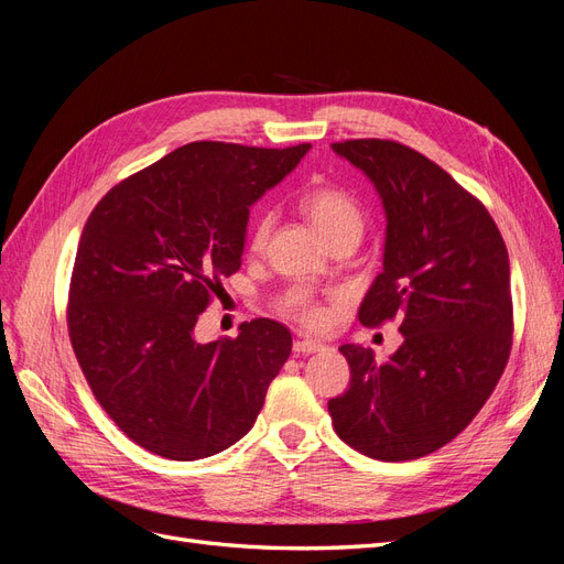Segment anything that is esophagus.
Wrapping results in <instances>:
<instances>
[{
    "label": "esophagus",
    "mask_w": 564,
    "mask_h": 564,
    "mask_svg": "<svg viewBox=\"0 0 564 564\" xmlns=\"http://www.w3.org/2000/svg\"><path fill=\"white\" fill-rule=\"evenodd\" d=\"M324 348H327V346L319 344V340H313V338H301V340H296V344H294V352H299V355L319 352Z\"/></svg>",
    "instance_id": "1"
}]
</instances>
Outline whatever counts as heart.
I'll return each instance as SVG.
<instances>
[{
  "label": "heart",
  "mask_w": 564,
  "mask_h": 564,
  "mask_svg": "<svg viewBox=\"0 0 564 564\" xmlns=\"http://www.w3.org/2000/svg\"><path fill=\"white\" fill-rule=\"evenodd\" d=\"M299 204H301V212L311 220V226L317 230V235L324 242L350 232L362 235L365 212L360 207V202H357L352 195H348L346 191H340V187L313 185L301 195ZM272 224H275L272 214H261L256 218L251 237H249L251 251H263V247L268 245V237L272 232ZM282 308L315 329L327 327L329 322V311L324 308V305L315 303L308 294L301 292V289H294V292L286 294V299L282 301Z\"/></svg>",
  "instance_id": "heart-1"
}]
</instances>
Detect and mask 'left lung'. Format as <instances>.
<instances>
[{
    "mask_svg": "<svg viewBox=\"0 0 564 564\" xmlns=\"http://www.w3.org/2000/svg\"><path fill=\"white\" fill-rule=\"evenodd\" d=\"M332 150L386 212L383 270L357 317L367 327L398 317L402 346L383 365L371 348L340 346L350 386L329 414L360 454L412 460L464 431L501 379L513 338L508 251L482 204L421 152L381 139Z\"/></svg>",
    "mask_w": 564,
    "mask_h": 564,
    "instance_id": "obj_1",
    "label": "left lung"
}]
</instances>
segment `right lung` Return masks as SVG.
Instances as JSON below:
<instances>
[{
  "label": "right lung",
  "mask_w": 564,
  "mask_h": 564,
  "mask_svg": "<svg viewBox=\"0 0 564 564\" xmlns=\"http://www.w3.org/2000/svg\"><path fill=\"white\" fill-rule=\"evenodd\" d=\"M311 143L199 141L117 183L82 230L67 329L96 400L135 445L207 458L245 437L292 352L259 317L199 344L195 324L240 268L251 204L292 174Z\"/></svg>",
  "instance_id": "obj_1"
}]
</instances>
